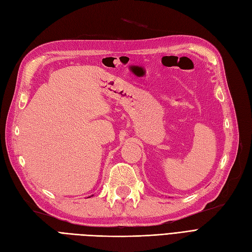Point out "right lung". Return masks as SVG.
Masks as SVG:
<instances>
[{
  "label": "right lung",
  "mask_w": 252,
  "mask_h": 252,
  "mask_svg": "<svg viewBox=\"0 0 252 252\" xmlns=\"http://www.w3.org/2000/svg\"><path fill=\"white\" fill-rule=\"evenodd\" d=\"M89 198H90V197H89Z\"/></svg>",
  "instance_id": "add662e5"
}]
</instances>
